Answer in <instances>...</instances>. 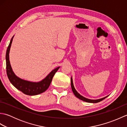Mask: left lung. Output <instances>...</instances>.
<instances>
[{
	"mask_svg": "<svg viewBox=\"0 0 127 127\" xmlns=\"http://www.w3.org/2000/svg\"><path fill=\"white\" fill-rule=\"evenodd\" d=\"M71 86L72 91V92H73V93L75 94V95L76 96L77 98H78L79 99L81 100H83V101H86V102H92V103H96V102H100V101H102V100H104V99H105L107 97V96H106V97H105V98L100 99H97V100H91V99H89L85 98V97H83V96L81 95L79 93H78L76 91V90H75V89L74 85H73V82H72V77L71 78Z\"/></svg>",
	"mask_w": 127,
	"mask_h": 127,
	"instance_id": "1",
	"label": "left lung"
}]
</instances>
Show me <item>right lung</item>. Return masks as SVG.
Instances as JSON below:
<instances>
[{
	"label": "right lung",
	"instance_id": "right-lung-1",
	"mask_svg": "<svg viewBox=\"0 0 127 127\" xmlns=\"http://www.w3.org/2000/svg\"><path fill=\"white\" fill-rule=\"evenodd\" d=\"M11 39L10 44L8 46L6 53V73L10 82L13 86L22 92L24 94L28 95H35L44 92L46 91L51 84L53 77L56 72L57 71L59 67H58L51 71L46 77L39 82H32L20 79L13 73L9 61V52L13 37Z\"/></svg>",
	"mask_w": 127,
	"mask_h": 127
}]
</instances>
